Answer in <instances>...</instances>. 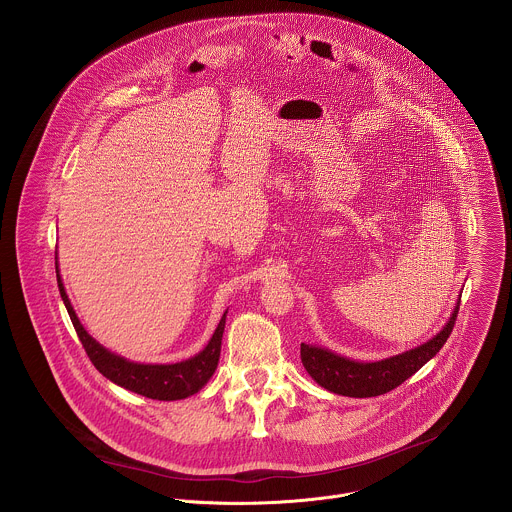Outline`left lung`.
I'll return each mask as SVG.
<instances>
[{
  "label": "left lung",
  "mask_w": 512,
  "mask_h": 512,
  "mask_svg": "<svg viewBox=\"0 0 512 512\" xmlns=\"http://www.w3.org/2000/svg\"><path fill=\"white\" fill-rule=\"evenodd\" d=\"M457 311H459V301L449 321L434 339L402 355L376 361V363H357L341 355H335L329 349L301 343V363L309 372V376L329 392L351 396V398L380 396L400 386L406 378H410L432 357L438 355L439 349L445 345L447 337L453 331Z\"/></svg>",
  "instance_id": "obj_1"
}]
</instances>
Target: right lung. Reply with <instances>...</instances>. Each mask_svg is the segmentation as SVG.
Returning a JSON list of instances; mask_svg holds the SVG:
<instances>
[{"label": "right lung", "mask_w": 512, "mask_h": 512, "mask_svg": "<svg viewBox=\"0 0 512 512\" xmlns=\"http://www.w3.org/2000/svg\"><path fill=\"white\" fill-rule=\"evenodd\" d=\"M55 268H57L59 292L65 301V307L73 321L74 331H76L88 359L92 361V365L96 366L98 372H102L114 384H118L126 390H132L136 394H142L151 400H181V398L197 394L209 382V378L215 374L217 365H219L220 343H222V333H224V323H226V311H224L219 327L215 329L209 345L199 355H195L187 361L175 363V365L132 363L120 355L110 353L108 349H104L100 343H96L86 333V329L82 327V323L78 321V317L74 313L69 295L65 292V286H63L61 274H59L57 254H55Z\"/></svg>", "instance_id": "1"}]
</instances>
